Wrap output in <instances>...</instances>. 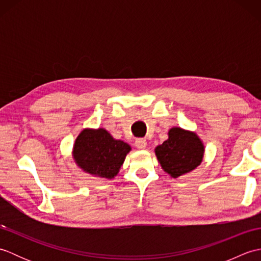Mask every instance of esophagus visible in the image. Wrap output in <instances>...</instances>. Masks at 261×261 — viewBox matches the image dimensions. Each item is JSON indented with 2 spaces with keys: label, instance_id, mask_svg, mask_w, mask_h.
Masks as SVG:
<instances>
[{
  "label": "esophagus",
  "instance_id": "1",
  "mask_svg": "<svg viewBox=\"0 0 261 261\" xmlns=\"http://www.w3.org/2000/svg\"><path fill=\"white\" fill-rule=\"evenodd\" d=\"M135 145H136V147L138 149H140V150H142V149H146L148 143H147L146 139H137L136 142H135Z\"/></svg>",
  "mask_w": 261,
  "mask_h": 261
}]
</instances>
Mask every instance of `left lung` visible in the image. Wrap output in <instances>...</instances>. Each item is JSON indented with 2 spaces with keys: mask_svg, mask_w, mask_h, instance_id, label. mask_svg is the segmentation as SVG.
<instances>
[{
  "mask_svg": "<svg viewBox=\"0 0 261 261\" xmlns=\"http://www.w3.org/2000/svg\"><path fill=\"white\" fill-rule=\"evenodd\" d=\"M205 148L194 131L174 126L168 139L154 148V153L165 173L173 178L191 173L201 165Z\"/></svg>",
  "mask_w": 261,
  "mask_h": 261,
  "instance_id": "left-lung-1",
  "label": "left lung"
}]
</instances>
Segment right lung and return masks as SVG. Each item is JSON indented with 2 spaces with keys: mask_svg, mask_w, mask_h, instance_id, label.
Here are the masks:
<instances>
[{
  "mask_svg": "<svg viewBox=\"0 0 261 261\" xmlns=\"http://www.w3.org/2000/svg\"><path fill=\"white\" fill-rule=\"evenodd\" d=\"M131 147L116 140L103 127L83 130L76 138L73 158L85 173L99 178L112 179L119 174Z\"/></svg>",
  "mask_w": 261,
  "mask_h": 261,
  "instance_id": "right-lung-1",
  "label": "right lung"
}]
</instances>
